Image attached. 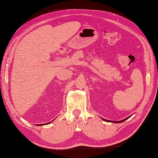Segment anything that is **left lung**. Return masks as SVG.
<instances>
[{"mask_svg":"<svg viewBox=\"0 0 158 158\" xmlns=\"http://www.w3.org/2000/svg\"><path fill=\"white\" fill-rule=\"evenodd\" d=\"M130 117H127V118H125V119H123V120H122V121H109V120H106V119H104L103 118V120L104 121H106V122H112V123H121V122H123V121H125V120H127V118H129Z\"/></svg>","mask_w":158,"mask_h":158,"instance_id":"left-lung-1","label":"left lung"}]
</instances>
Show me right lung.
Masks as SVG:
<instances>
[{"mask_svg": "<svg viewBox=\"0 0 158 158\" xmlns=\"http://www.w3.org/2000/svg\"><path fill=\"white\" fill-rule=\"evenodd\" d=\"M51 123V122H49V123H45L44 125H47V124H49V123ZM44 125V124H43ZM41 125V124H39V125Z\"/></svg>", "mask_w": 158, "mask_h": 158, "instance_id": "obj_1", "label": "right lung"}]
</instances>
